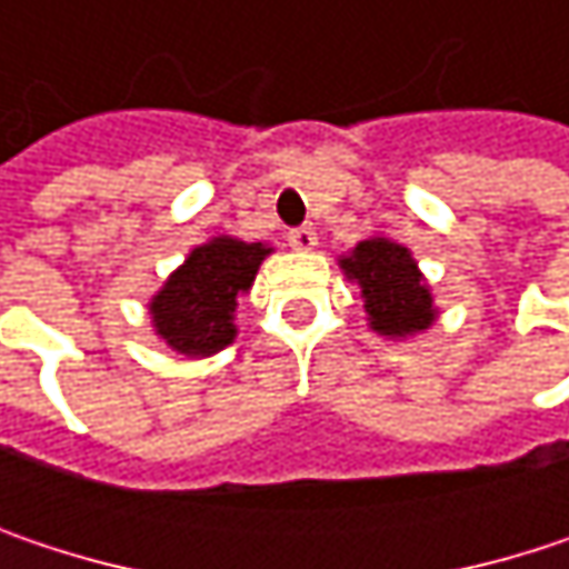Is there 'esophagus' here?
I'll use <instances>...</instances> for the list:
<instances>
[{
	"mask_svg": "<svg viewBox=\"0 0 569 569\" xmlns=\"http://www.w3.org/2000/svg\"><path fill=\"white\" fill-rule=\"evenodd\" d=\"M286 240H289V247H292V250H312L319 237H316V230H312V227H296V230H289V237H286Z\"/></svg>",
	"mask_w": 569,
	"mask_h": 569,
	"instance_id": "1",
	"label": "esophagus"
}]
</instances>
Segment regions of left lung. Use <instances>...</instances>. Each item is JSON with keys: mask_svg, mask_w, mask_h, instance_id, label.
<instances>
[{"mask_svg": "<svg viewBox=\"0 0 569 569\" xmlns=\"http://www.w3.org/2000/svg\"><path fill=\"white\" fill-rule=\"evenodd\" d=\"M349 280H356L366 299L369 326L379 336L405 339L425 332L435 319V299L425 283L411 250L389 237H369L339 260Z\"/></svg>", "mask_w": 569, "mask_h": 569, "instance_id": "obj_1", "label": "left lung"}]
</instances>
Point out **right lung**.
Instances as JSON below:
<instances>
[{"mask_svg": "<svg viewBox=\"0 0 569 569\" xmlns=\"http://www.w3.org/2000/svg\"><path fill=\"white\" fill-rule=\"evenodd\" d=\"M273 253L267 243L213 237L190 250L151 299L154 332L187 359H203L233 342L237 299L250 292L260 263Z\"/></svg>", "mask_w": 569, "mask_h": 569, "instance_id": "add662e5", "label": "right lung"}]
</instances>
